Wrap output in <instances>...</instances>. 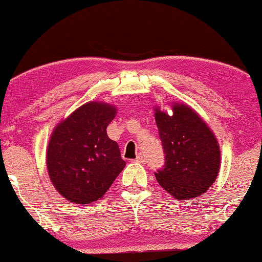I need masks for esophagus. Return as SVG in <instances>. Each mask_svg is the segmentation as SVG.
Instances as JSON below:
<instances>
[{
	"label": "esophagus",
	"instance_id": "34e87169",
	"mask_svg": "<svg viewBox=\"0 0 262 262\" xmlns=\"http://www.w3.org/2000/svg\"><path fill=\"white\" fill-rule=\"evenodd\" d=\"M135 161H136V162H138V163H144L145 162V157L143 155H138L137 159H136Z\"/></svg>",
	"mask_w": 262,
	"mask_h": 262
}]
</instances>
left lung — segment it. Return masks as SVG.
Instances as JSON below:
<instances>
[{"mask_svg":"<svg viewBox=\"0 0 262 262\" xmlns=\"http://www.w3.org/2000/svg\"><path fill=\"white\" fill-rule=\"evenodd\" d=\"M169 116L155 107V120L164 151L163 169L155 173L164 191L178 200L207 192L221 169L220 144L209 125L186 103H171Z\"/></svg>","mask_w":262,"mask_h":262,"instance_id":"8db88e82","label":"left lung"}]
</instances>
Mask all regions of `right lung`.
Wrapping results in <instances>:
<instances>
[{
    "label": "right lung",
    "mask_w": 262,
    "mask_h": 262,
    "mask_svg": "<svg viewBox=\"0 0 262 262\" xmlns=\"http://www.w3.org/2000/svg\"><path fill=\"white\" fill-rule=\"evenodd\" d=\"M116 114L111 103L89 101L53 128L46 167L57 192L69 202H98L124 169L119 146L106 131Z\"/></svg>",
    "instance_id": "obj_1"
}]
</instances>
